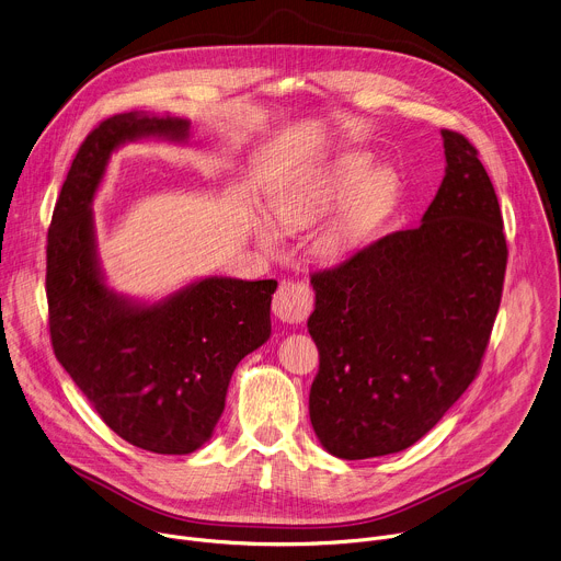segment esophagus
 I'll use <instances>...</instances> for the list:
<instances>
[{"label": "esophagus", "instance_id": "34e87169", "mask_svg": "<svg viewBox=\"0 0 561 561\" xmlns=\"http://www.w3.org/2000/svg\"><path fill=\"white\" fill-rule=\"evenodd\" d=\"M312 297L310 290L299 282H282L273 297V312L284 324H299L310 314Z\"/></svg>", "mask_w": 561, "mask_h": 561}]
</instances>
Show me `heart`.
I'll return each instance as SVG.
<instances>
[{"label": "heart", "mask_w": 561, "mask_h": 561, "mask_svg": "<svg viewBox=\"0 0 561 561\" xmlns=\"http://www.w3.org/2000/svg\"><path fill=\"white\" fill-rule=\"evenodd\" d=\"M394 193L397 180L390 169H373V157L366 152H346L275 197L271 210L282 228L304 230L344 206L314 239L317 257L342 262L373 237L388 215ZM255 232L264 249L279 247V237L268 224L260 221Z\"/></svg>", "instance_id": "heart-1"}]
</instances>
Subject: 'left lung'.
Returning <instances> with one entry per match:
<instances>
[{"label": "left lung", "instance_id": "8db88e82", "mask_svg": "<svg viewBox=\"0 0 561 561\" xmlns=\"http://www.w3.org/2000/svg\"><path fill=\"white\" fill-rule=\"evenodd\" d=\"M446 175L417 228L310 277L319 351L310 424L340 459L422 439L482 366L502 301L506 237L477 148L442 130Z\"/></svg>", "mask_w": 561, "mask_h": 561}]
</instances>
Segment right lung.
Listing matches in <instances>:
<instances>
[{"mask_svg": "<svg viewBox=\"0 0 561 561\" xmlns=\"http://www.w3.org/2000/svg\"><path fill=\"white\" fill-rule=\"evenodd\" d=\"M148 137L184 144L191 122L122 113L79 146L48 228V327L57 362L111 431L188 455L210 439L234 366L271 337L277 282L204 277L152 304L106 286L91 206L111 154Z\"/></svg>", "mask_w": 561, "mask_h": 561, "instance_id": "right-lung-1", "label": "right lung"}]
</instances>
